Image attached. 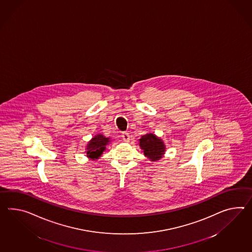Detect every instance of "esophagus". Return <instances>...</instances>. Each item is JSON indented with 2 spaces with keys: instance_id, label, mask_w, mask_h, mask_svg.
<instances>
[{
  "instance_id": "esophagus-1",
  "label": "esophagus",
  "mask_w": 252,
  "mask_h": 252,
  "mask_svg": "<svg viewBox=\"0 0 252 252\" xmlns=\"http://www.w3.org/2000/svg\"><path fill=\"white\" fill-rule=\"evenodd\" d=\"M122 137H123V140L125 142H129V140H130V135L127 132H124L122 134Z\"/></svg>"
}]
</instances>
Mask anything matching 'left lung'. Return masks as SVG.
Masks as SVG:
<instances>
[{"mask_svg": "<svg viewBox=\"0 0 252 252\" xmlns=\"http://www.w3.org/2000/svg\"><path fill=\"white\" fill-rule=\"evenodd\" d=\"M139 141V145L144 150L145 156L152 161L159 160L162 158V155L165 153L164 143L154 134L143 135Z\"/></svg>", "mask_w": 252, "mask_h": 252, "instance_id": "8db88e82", "label": "left lung"}]
</instances>
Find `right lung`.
<instances>
[{
    "label": "right lung",
    "instance_id": "obj_1",
    "mask_svg": "<svg viewBox=\"0 0 252 252\" xmlns=\"http://www.w3.org/2000/svg\"><path fill=\"white\" fill-rule=\"evenodd\" d=\"M109 143V138L104 137L103 135H95L89 142L86 148V155L89 158H98L105 149V146Z\"/></svg>",
    "mask_w": 252,
    "mask_h": 252
}]
</instances>
